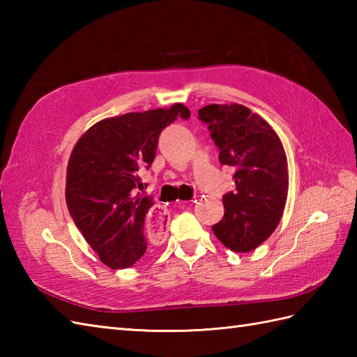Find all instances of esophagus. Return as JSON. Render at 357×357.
<instances>
[{"label": "esophagus", "mask_w": 357, "mask_h": 357, "mask_svg": "<svg viewBox=\"0 0 357 357\" xmlns=\"http://www.w3.org/2000/svg\"><path fill=\"white\" fill-rule=\"evenodd\" d=\"M169 227V213L162 206H155L149 216V229L153 230L156 234H161Z\"/></svg>", "instance_id": "1"}]
</instances>
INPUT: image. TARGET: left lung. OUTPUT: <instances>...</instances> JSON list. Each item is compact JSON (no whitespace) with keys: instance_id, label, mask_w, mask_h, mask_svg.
Listing matches in <instances>:
<instances>
[{"instance_id":"left-lung-1","label":"left lung","mask_w":357,"mask_h":357,"mask_svg":"<svg viewBox=\"0 0 357 357\" xmlns=\"http://www.w3.org/2000/svg\"><path fill=\"white\" fill-rule=\"evenodd\" d=\"M219 150V162L234 170L236 188L222 196L224 218L211 227L231 252L247 253L275 231L288 195V164L276 132L241 104H210L198 112Z\"/></svg>"}]
</instances>
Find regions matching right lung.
I'll list each match as a JSON object with an SVG mask.
<instances>
[{
    "mask_svg": "<svg viewBox=\"0 0 357 357\" xmlns=\"http://www.w3.org/2000/svg\"><path fill=\"white\" fill-rule=\"evenodd\" d=\"M184 104L102 119L75 144L67 165L66 202L75 225L110 268H127L147 250L149 196L139 195L141 173L155 159L158 138ZM148 222H145V218Z\"/></svg>",
    "mask_w": 357,
    "mask_h": 357,
    "instance_id": "1",
    "label": "right lung"
}]
</instances>
